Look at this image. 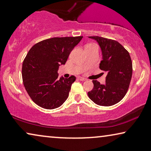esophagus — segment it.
Segmentation results:
<instances>
[{"label":"esophagus","mask_w":151,"mask_h":151,"mask_svg":"<svg viewBox=\"0 0 151 151\" xmlns=\"http://www.w3.org/2000/svg\"><path fill=\"white\" fill-rule=\"evenodd\" d=\"M78 80H80V81H87V78H83V77H81V76H78Z\"/></svg>","instance_id":"obj_1"}]
</instances>
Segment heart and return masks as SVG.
<instances>
[{
	"mask_svg": "<svg viewBox=\"0 0 151 151\" xmlns=\"http://www.w3.org/2000/svg\"><path fill=\"white\" fill-rule=\"evenodd\" d=\"M89 46H96V45H94V44H88V45H87L86 47H89Z\"/></svg>",
	"mask_w": 151,
	"mask_h": 151,
	"instance_id": "1",
	"label": "heart"
}]
</instances>
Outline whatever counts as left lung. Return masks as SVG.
I'll list each match as a JSON object with an SVG mask.
<instances>
[{"instance_id": "1", "label": "left lung", "mask_w": 151, "mask_h": 151, "mask_svg": "<svg viewBox=\"0 0 151 151\" xmlns=\"http://www.w3.org/2000/svg\"><path fill=\"white\" fill-rule=\"evenodd\" d=\"M97 40L102 52L100 68L107 73L106 83L93 80V88L89 98L96 104L110 106L122 100L129 89L132 76V62L129 53L116 40L106 38L89 37Z\"/></svg>"}]
</instances>
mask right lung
Segmentation results:
<instances>
[{
    "label": "right lung",
    "mask_w": 151,
    "mask_h": 151,
    "mask_svg": "<svg viewBox=\"0 0 151 151\" xmlns=\"http://www.w3.org/2000/svg\"><path fill=\"white\" fill-rule=\"evenodd\" d=\"M83 37H53L36 43L22 64L24 87L32 101L45 109L60 107L68 98L75 76L58 78V69Z\"/></svg>",
    "instance_id": "add662e5"
}]
</instances>
